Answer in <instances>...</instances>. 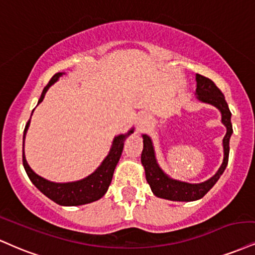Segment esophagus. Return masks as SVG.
<instances>
[{
	"instance_id": "obj_1",
	"label": "esophagus",
	"mask_w": 255,
	"mask_h": 255,
	"mask_svg": "<svg viewBox=\"0 0 255 255\" xmlns=\"http://www.w3.org/2000/svg\"><path fill=\"white\" fill-rule=\"evenodd\" d=\"M143 125H145V122H143V121H142V122H140V126H141V127H142Z\"/></svg>"
}]
</instances>
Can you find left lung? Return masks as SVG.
I'll list each match as a JSON object with an SVG mask.
<instances>
[{
    "label": "left lung",
    "mask_w": 255,
    "mask_h": 255,
    "mask_svg": "<svg viewBox=\"0 0 255 255\" xmlns=\"http://www.w3.org/2000/svg\"><path fill=\"white\" fill-rule=\"evenodd\" d=\"M196 98L201 102L211 104L220 110L221 121L227 128V133L223 137V161L217 172L208 180L197 184H191L177 180L167 176L161 167L159 166L157 158H155L154 147L152 139L147 134H142L143 149L141 153V164L145 168L146 180L151 186L152 192L159 198L168 199V201L178 202H192L201 199L209 190L215 185L222 173L225 172L229 157V140L233 134L232 127V113L229 110L228 104L226 102L225 95L216 87L215 83L211 79L204 77L202 75H196Z\"/></svg>",
    "instance_id": "left-lung-1"
}]
</instances>
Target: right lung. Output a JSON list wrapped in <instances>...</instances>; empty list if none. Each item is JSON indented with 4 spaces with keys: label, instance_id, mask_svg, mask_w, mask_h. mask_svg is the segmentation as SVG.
<instances>
[{
    "label": "right lung",
    "instance_id": "1",
    "mask_svg": "<svg viewBox=\"0 0 255 255\" xmlns=\"http://www.w3.org/2000/svg\"><path fill=\"white\" fill-rule=\"evenodd\" d=\"M63 75H65V72H58L51 78V81L48 82V84L46 85L44 90H42V94L39 98L38 104L44 101L45 94L47 93V90L50 89L51 85H53ZM33 112H34V110H33ZM30 118H32V115H30ZM29 124L30 119L28 120V122H27L23 130L22 149L23 167L24 170H26L27 176L29 177L30 182L36 186V189L40 190L46 197H48L53 202H56L57 204L65 205V207H76V205L91 203V202L98 201V199L102 198L103 196L106 195V192L108 191L110 183H112L113 174H114L116 165H118L120 158H121L122 151H124L125 141L130 134H133L134 131V128H131V129L128 130L126 134H120V135L115 136L114 140H113L108 155H107V157L104 158V160L101 162L100 166H98L93 173L89 174L88 177L83 178L81 180H76V182L54 183L40 177L39 174H36L34 171L29 167L28 162L26 160V157H24V137H26Z\"/></svg>",
    "mask_w": 255,
    "mask_h": 255
}]
</instances>
